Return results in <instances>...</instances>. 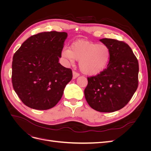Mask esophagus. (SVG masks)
Instances as JSON below:
<instances>
[{
	"instance_id": "1",
	"label": "esophagus",
	"mask_w": 151,
	"mask_h": 151,
	"mask_svg": "<svg viewBox=\"0 0 151 151\" xmlns=\"http://www.w3.org/2000/svg\"><path fill=\"white\" fill-rule=\"evenodd\" d=\"M72 74H73V79H76L77 77L79 76V73L76 72V71H73Z\"/></svg>"
}]
</instances>
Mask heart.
<instances>
[{"label": "heart", "mask_w": 151, "mask_h": 151, "mask_svg": "<svg viewBox=\"0 0 151 151\" xmlns=\"http://www.w3.org/2000/svg\"><path fill=\"white\" fill-rule=\"evenodd\" d=\"M110 55L106 45L83 40L72 43L69 49L65 48L62 52V57L70 63L79 60L80 70L88 76L102 72L108 64Z\"/></svg>", "instance_id": "1"}]
</instances>
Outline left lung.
<instances>
[{
    "mask_svg": "<svg viewBox=\"0 0 151 151\" xmlns=\"http://www.w3.org/2000/svg\"><path fill=\"white\" fill-rule=\"evenodd\" d=\"M100 41L109 48L110 59L102 72L88 77L84 95L95 110L114 112L125 106L138 88L139 62L126 43L110 38Z\"/></svg>",
    "mask_w": 151,
    "mask_h": 151,
    "instance_id": "obj_1",
    "label": "left lung"
}]
</instances>
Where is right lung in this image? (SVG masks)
<instances>
[{
	"instance_id": "obj_1",
	"label": "right lung",
	"mask_w": 151,
	"mask_h": 151,
	"mask_svg": "<svg viewBox=\"0 0 151 151\" xmlns=\"http://www.w3.org/2000/svg\"><path fill=\"white\" fill-rule=\"evenodd\" d=\"M65 32H43L30 36L13 56V88L25 105L46 110L60 101L72 71L58 63Z\"/></svg>"
}]
</instances>
